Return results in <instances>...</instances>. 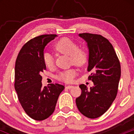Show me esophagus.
<instances>
[{
  "mask_svg": "<svg viewBox=\"0 0 134 134\" xmlns=\"http://www.w3.org/2000/svg\"><path fill=\"white\" fill-rule=\"evenodd\" d=\"M73 87L72 85H68V86H66V88H68V89H70V88H72Z\"/></svg>",
  "mask_w": 134,
  "mask_h": 134,
  "instance_id": "34e87169",
  "label": "esophagus"
}]
</instances>
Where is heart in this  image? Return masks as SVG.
<instances>
[{
  "instance_id": "obj_1",
  "label": "heart",
  "mask_w": 134,
  "mask_h": 134,
  "mask_svg": "<svg viewBox=\"0 0 134 134\" xmlns=\"http://www.w3.org/2000/svg\"><path fill=\"white\" fill-rule=\"evenodd\" d=\"M54 49L57 52L70 55V62L75 66H83L88 60V54L86 51L82 48H79L75 41L67 37H64L59 40L55 43ZM43 61L48 67H52L54 65V58L49 53H45ZM75 75V70L70 69L60 72L58 79L66 82H70L74 79Z\"/></svg>"
}]
</instances>
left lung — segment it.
I'll return each instance as SVG.
<instances>
[{
  "mask_svg": "<svg viewBox=\"0 0 134 134\" xmlns=\"http://www.w3.org/2000/svg\"><path fill=\"white\" fill-rule=\"evenodd\" d=\"M87 43L88 79L94 86L80 85L82 93L76 99L79 111L86 118H97L106 112L115 99L121 77V66L113 46L100 35L80 34Z\"/></svg>",
  "mask_w": 134,
  "mask_h": 134,
  "instance_id": "1",
  "label": "left lung"
}]
</instances>
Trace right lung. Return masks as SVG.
Masks as SVG:
<instances>
[{
	"label": "right lung",
	"instance_id": "add662e5",
	"mask_svg": "<svg viewBox=\"0 0 134 134\" xmlns=\"http://www.w3.org/2000/svg\"><path fill=\"white\" fill-rule=\"evenodd\" d=\"M57 35H42L31 39L22 47L16 58L15 88L25 113L32 119L42 121L55 110L57 100L64 86L50 84L42 86L41 73L46 69L43 50Z\"/></svg>",
	"mask_w": 134,
	"mask_h": 134
}]
</instances>
